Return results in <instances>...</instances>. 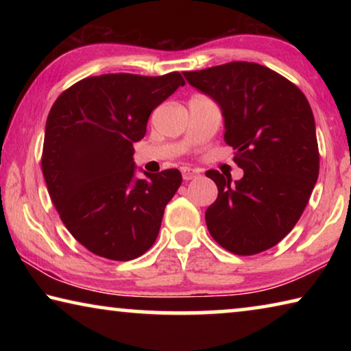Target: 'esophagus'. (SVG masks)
Masks as SVG:
<instances>
[{
	"instance_id": "1",
	"label": "esophagus",
	"mask_w": 351,
	"mask_h": 351,
	"mask_svg": "<svg viewBox=\"0 0 351 351\" xmlns=\"http://www.w3.org/2000/svg\"><path fill=\"white\" fill-rule=\"evenodd\" d=\"M181 173H182L184 181H190V180H193V178H197L199 175V171L195 169H190V167H182Z\"/></svg>"
}]
</instances>
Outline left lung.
Masks as SVG:
<instances>
[{"label": "left lung", "mask_w": 351, "mask_h": 351, "mask_svg": "<svg viewBox=\"0 0 351 351\" xmlns=\"http://www.w3.org/2000/svg\"><path fill=\"white\" fill-rule=\"evenodd\" d=\"M184 77L219 105L224 141L245 171L235 182L218 170L206 171L218 187L206 210L207 229L229 252H263L291 232L317 181L311 106L294 83L258 63L230 62Z\"/></svg>", "instance_id": "left-lung-1"}]
</instances>
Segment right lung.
Here are the masks:
<instances>
[{
  "label": "right lung",
  "instance_id": "obj_1",
  "mask_svg": "<svg viewBox=\"0 0 351 351\" xmlns=\"http://www.w3.org/2000/svg\"><path fill=\"white\" fill-rule=\"evenodd\" d=\"M186 85L159 77L104 74L63 91L46 121L41 170L71 235L99 257L127 261L156 241L164 209L180 189V170L134 176V142L152 111Z\"/></svg>",
  "mask_w": 351,
  "mask_h": 351
}]
</instances>
